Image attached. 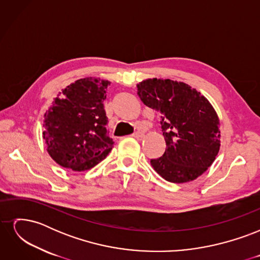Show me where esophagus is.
Instances as JSON below:
<instances>
[{
    "label": "esophagus",
    "mask_w": 260,
    "mask_h": 260,
    "mask_svg": "<svg viewBox=\"0 0 260 260\" xmlns=\"http://www.w3.org/2000/svg\"><path fill=\"white\" fill-rule=\"evenodd\" d=\"M132 137L136 138V139H142L143 138V133L142 132H135L132 135Z\"/></svg>",
    "instance_id": "1"
}]
</instances>
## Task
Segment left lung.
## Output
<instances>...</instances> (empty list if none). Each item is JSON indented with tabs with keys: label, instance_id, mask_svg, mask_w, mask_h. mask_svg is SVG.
I'll use <instances>...</instances> for the list:
<instances>
[{
	"label": "left lung",
	"instance_id": "1",
	"mask_svg": "<svg viewBox=\"0 0 260 260\" xmlns=\"http://www.w3.org/2000/svg\"><path fill=\"white\" fill-rule=\"evenodd\" d=\"M144 105L159 114L166 151L151 159L154 170L172 183L202 176L220 148L219 118L209 101L184 82L146 79L137 84Z\"/></svg>",
	"mask_w": 260,
	"mask_h": 260
}]
</instances>
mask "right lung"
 Wrapping results in <instances>:
<instances>
[{"mask_svg":"<svg viewBox=\"0 0 260 260\" xmlns=\"http://www.w3.org/2000/svg\"><path fill=\"white\" fill-rule=\"evenodd\" d=\"M109 84L100 78H82L62 89L44 114L43 139L59 166L89 170L112 151L103 104Z\"/></svg>","mask_w":260,"mask_h":260,"instance_id":"1","label":"right lung"}]
</instances>
